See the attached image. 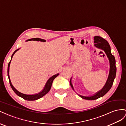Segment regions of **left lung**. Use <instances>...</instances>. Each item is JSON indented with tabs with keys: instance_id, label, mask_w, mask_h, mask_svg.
<instances>
[{
	"instance_id": "8db88e82",
	"label": "left lung",
	"mask_w": 126,
	"mask_h": 126,
	"mask_svg": "<svg viewBox=\"0 0 126 126\" xmlns=\"http://www.w3.org/2000/svg\"><path fill=\"white\" fill-rule=\"evenodd\" d=\"M94 43H95L94 46L96 47L103 50L107 54V57H108L110 62V72L105 85L104 86L103 88L101 90L98 92L96 93L95 94L91 96H84L79 95L82 98L89 100H93L98 99L100 98V97H102L103 95H105L110 90V89L112 87L113 81L114 80L115 77H116L117 71L116 66V60H115L114 56L111 53L110 46L108 42L105 39L98 36H94ZM70 83L72 88L74 90L73 85L71 83V79L70 81Z\"/></svg>"
}]
</instances>
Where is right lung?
Returning a JSON list of instances; mask_svg holds the SVG:
<instances>
[{
  "instance_id": "1",
  "label": "right lung",
  "mask_w": 126,
  "mask_h": 126,
  "mask_svg": "<svg viewBox=\"0 0 126 126\" xmlns=\"http://www.w3.org/2000/svg\"><path fill=\"white\" fill-rule=\"evenodd\" d=\"M41 41V42H45L46 41L45 39H41V38H31L30 39H28L26 41ZM19 49H16V51L13 53V54L12 55V57H11V60L12 59V57L14 55V54L15 53V52L18 51V50ZM10 62H11V60L10 61V62L8 63V70H7V72H8V79H9V83L10 85V87L12 88V89L13 90V91H14L16 94L18 95L19 96H20L21 98H23L24 99L26 100H28V101H34V100H37L39 98H42L44 95H45L46 93H47L50 90V89H51V86L53 83V81L54 80V79L55 78H56L57 76L59 75V73L55 74V75H54L53 76H52V77L50 78L47 82H46V83L45 84V87L44 88V89L41 92H39L38 94H32V95H28V94H23L22 93H20V92L18 91L17 90L13 87V85H12V83H11V81H10V77H9V66H10Z\"/></svg>"
}]
</instances>
